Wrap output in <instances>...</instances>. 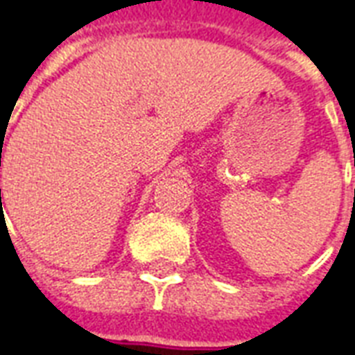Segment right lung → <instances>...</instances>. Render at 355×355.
Instances as JSON below:
<instances>
[{"label": "right lung", "instance_id": "right-lung-1", "mask_svg": "<svg viewBox=\"0 0 355 355\" xmlns=\"http://www.w3.org/2000/svg\"><path fill=\"white\" fill-rule=\"evenodd\" d=\"M0 157H1V154H0ZM0 192H1V190H0Z\"/></svg>", "mask_w": 355, "mask_h": 355}]
</instances>
